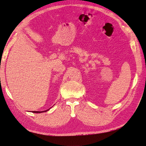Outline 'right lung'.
I'll use <instances>...</instances> for the list:
<instances>
[{
	"label": "right lung",
	"mask_w": 146,
	"mask_h": 146,
	"mask_svg": "<svg viewBox=\"0 0 146 146\" xmlns=\"http://www.w3.org/2000/svg\"><path fill=\"white\" fill-rule=\"evenodd\" d=\"M50 110V108L49 109H48V110H45V111H32V113H43V112H46V111H47L48 110Z\"/></svg>",
	"instance_id": "add662e5"
}]
</instances>
